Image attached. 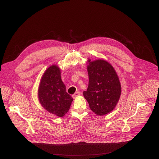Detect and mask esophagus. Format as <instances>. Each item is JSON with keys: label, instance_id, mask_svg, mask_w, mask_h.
<instances>
[{"label": "esophagus", "instance_id": "34e87169", "mask_svg": "<svg viewBox=\"0 0 159 159\" xmlns=\"http://www.w3.org/2000/svg\"><path fill=\"white\" fill-rule=\"evenodd\" d=\"M80 92H77V93H75L74 94L72 95V98L75 99V98H77V96H80Z\"/></svg>", "mask_w": 159, "mask_h": 159}]
</instances>
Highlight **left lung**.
Instances as JSON below:
<instances>
[{
    "label": "left lung",
    "mask_w": 159,
    "mask_h": 159,
    "mask_svg": "<svg viewBox=\"0 0 159 159\" xmlns=\"http://www.w3.org/2000/svg\"><path fill=\"white\" fill-rule=\"evenodd\" d=\"M89 85L83 95L96 115L103 116L116 106L121 94L118 75L107 61L98 59L87 61Z\"/></svg>",
    "instance_id": "obj_1"
}]
</instances>
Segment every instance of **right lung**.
Wrapping results in <instances>:
<instances>
[{
	"label": "right lung",
	"mask_w": 159,
	"mask_h": 159,
	"mask_svg": "<svg viewBox=\"0 0 159 159\" xmlns=\"http://www.w3.org/2000/svg\"><path fill=\"white\" fill-rule=\"evenodd\" d=\"M38 97L41 106L53 115L61 118L69 111L73 98L66 92L61 79V69L57 65H52L43 73Z\"/></svg>",
	"instance_id": "obj_1"
}]
</instances>
